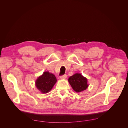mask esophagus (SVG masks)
Masks as SVG:
<instances>
[{
	"label": "esophagus",
	"mask_w": 128,
	"mask_h": 128,
	"mask_svg": "<svg viewBox=\"0 0 128 128\" xmlns=\"http://www.w3.org/2000/svg\"><path fill=\"white\" fill-rule=\"evenodd\" d=\"M60 77L61 79H66L67 78V75H66V74H64V75H63L61 76Z\"/></svg>",
	"instance_id": "1"
}]
</instances>
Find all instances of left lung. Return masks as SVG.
I'll use <instances>...</instances> for the list:
<instances>
[{
  "label": "left lung",
  "instance_id": "obj_1",
  "mask_svg": "<svg viewBox=\"0 0 128 128\" xmlns=\"http://www.w3.org/2000/svg\"><path fill=\"white\" fill-rule=\"evenodd\" d=\"M68 81L73 90L76 92L84 91L88 86L87 78L80 73H75L70 76Z\"/></svg>",
  "mask_w": 128,
  "mask_h": 128
}]
</instances>
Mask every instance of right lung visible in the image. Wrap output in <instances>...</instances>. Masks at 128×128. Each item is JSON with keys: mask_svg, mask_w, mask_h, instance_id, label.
<instances>
[{"mask_svg": "<svg viewBox=\"0 0 128 128\" xmlns=\"http://www.w3.org/2000/svg\"><path fill=\"white\" fill-rule=\"evenodd\" d=\"M57 82L55 76L48 71L44 72L36 81V86L42 94L49 92Z\"/></svg>", "mask_w": 128, "mask_h": 128, "instance_id": "1", "label": "right lung"}]
</instances>
